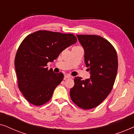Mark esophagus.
<instances>
[{
	"label": "esophagus",
	"mask_w": 134,
	"mask_h": 134,
	"mask_svg": "<svg viewBox=\"0 0 134 134\" xmlns=\"http://www.w3.org/2000/svg\"><path fill=\"white\" fill-rule=\"evenodd\" d=\"M73 77L70 76L69 74H66L65 75V79H72Z\"/></svg>",
	"instance_id": "obj_1"
}]
</instances>
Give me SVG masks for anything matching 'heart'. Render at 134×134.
I'll return each mask as SVG.
<instances>
[{"label": "heart", "mask_w": 134, "mask_h": 134, "mask_svg": "<svg viewBox=\"0 0 134 134\" xmlns=\"http://www.w3.org/2000/svg\"><path fill=\"white\" fill-rule=\"evenodd\" d=\"M76 47H80L79 46H74V47H73L72 48H76Z\"/></svg>", "instance_id": "1"}]
</instances>
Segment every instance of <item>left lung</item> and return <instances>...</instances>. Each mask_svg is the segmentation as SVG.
<instances>
[{"label": "left lung", "mask_w": 134, "mask_h": 134, "mask_svg": "<svg viewBox=\"0 0 134 134\" xmlns=\"http://www.w3.org/2000/svg\"><path fill=\"white\" fill-rule=\"evenodd\" d=\"M76 36L84 49V62L90 78L83 80L76 77L70 96L79 107L91 109L99 105L112 90L118 71V57L113 46L101 36Z\"/></svg>", "instance_id": "left-lung-1"}]
</instances>
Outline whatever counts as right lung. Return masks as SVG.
Here are the masks:
<instances>
[{
	"mask_svg": "<svg viewBox=\"0 0 134 134\" xmlns=\"http://www.w3.org/2000/svg\"><path fill=\"white\" fill-rule=\"evenodd\" d=\"M76 42L73 34L47 30L37 31L23 40L16 52L14 66L18 87L30 103L41 105L51 99L64 76L52 69L48 70L47 63Z\"/></svg>",
	"mask_w": 134,
	"mask_h": 134,
	"instance_id": "1",
	"label": "right lung"
}]
</instances>
